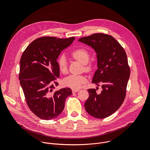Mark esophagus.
<instances>
[{"label": "esophagus", "instance_id": "1", "mask_svg": "<svg viewBox=\"0 0 150 150\" xmlns=\"http://www.w3.org/2000/svg\"><path fill=\"white\" fill-rule=\"evenodd\" d=\"M79 91V90H75V89H73L72 90V93H75L76 92H78Z\"/></svg>", "mask_w": 150, "mask_h": 150}]
</instances>
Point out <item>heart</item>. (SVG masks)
Here are the masks:
<instances>
[{
    "label": "heart",
    "instance_id": "b5f03b06",
    "mask_svg": "<svg viewBox=\"0 0 150 150\" xmlns=\"http://www.w3.org/2000/svg\"><path fill=\"white\" fill-rule=\"evenodd\" d=\"M71 56L82 64H85V68L87 70H90L91 68V65L90 64L87 63L90 55L89 51L86 48L80 47L75 49L71 53ZM57 62L59 71L62 73H66L68 69L66 57L62 55L58 58ZM87 81V78L85 76L72 75L64 79L63 84L65 86L72 89L78 90L81 88Z\"/></svg>",
    "mask_w": 150,
    "mask_h": 150
}]
</instances>
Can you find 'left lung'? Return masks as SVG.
I'll return each instance as SVG.
<instances>
[{"label":"left lung","instance_id":"left-lung-1","mask_svg":"<svg viewBox=\"0 0 150 150\" xmlns=\"http://www.w3.org/2000/svg\"><path fill=\"white\" fill-rule=\"evenodd\" d=\"M79 41L92 47L97 53L98 69L92 82L101 84L100 94L88 89L89 97L84 106L91 116L103 119L114 113L125 100L130 76V68L126 52L112 35L95 33L81 37Z\"/></svg>","mask_w":150,"mask_h":150}]
</instances>
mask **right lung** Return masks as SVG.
Returning a JSON list of instances; mask_svg holds the SVG:
<instances>
[{
  "label": "right lung",
  "instance_id": "add662e5",
  "mask_svg": "<svg viewBox=\"0 0 150 150\" xmlns=\"http://www.w3.org/2000/svg\"><path fill=\"white\" fill-rule=\"evenodd\" d=\"M75 37L59 38L42 37L32 41L20 59L19 79L29 109L37 117L50 120L60 115L71 88L53 92L59 77L57 59L71 45Z\"/></svg>",
  "mask_w": 150,
  "mask_h": 150
}]
</instances>
